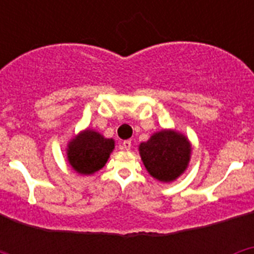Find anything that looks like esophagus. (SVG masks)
Listing matches in <instances>:
<instances>
[{
  "label": "esophagus",
  "instance_id": "esophagus-1",
  "mask_svg": "<svg viewBox=\"0 0 254 254\" xmlns=\"http://www.w3.org/2000/svg\"><path fill=\"white\" fill-rule=\"evenodd\" d=\"M131 146H132V142L129 140H126V141H123V142H122V149L123 150H127V151H128V150H131Z\"/></svg>",
  "mask_w": 254,
  "mask_h": 254
}]
</instances>
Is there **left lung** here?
I'll return each instance as SVG.
<instances>
[{
  "label": "left lung",
  "mask_w": 254,
  "mask_h": 254,
  "mask_svg": "<svg viewBox=\"0 0 254 254\" xmlns=\"http://www.w3.org/2000/svg\"><path fill=\"white\" fill-rule=\"evenodd\" d=\"M141 160L151 177L160 182H173L187 169L190 143L185 134L173 129L155 132L138 146Z\"/></svg>",
  "instance_id": "8db88e82"
}]
</instances>
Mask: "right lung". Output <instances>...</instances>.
Segmentation results:
<instances>
[{
    "label": "right lung",
    "mask_w": 254,
    "mask_h": 254,
    "mask_svg": "<svg viewBox=\"0 0 254 254\" xmlns=\"http://www.w3.org/2000/svg\"><path fill=\"white\" fill-rule=\"evenodd\" d=\"M113 149V138H105L99 132L87 128L68 142L67 160L78 174L89 176L104 167Z\"/></svg>",
    "instance_id": "1"
}]
</instances>
